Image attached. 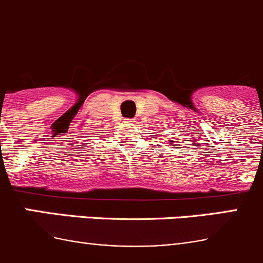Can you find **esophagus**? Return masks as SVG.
Masks as SVG:
<instances>
[{
  "instance_id": "obj_1",
  "label": "esophagus",
  "mask_w": 263,
  "mask_h": 263,
  "mask_svg": "<svg viewBox=\"0 0 263 263\" xmlns=\"http://www.w3.org/2000/svg\"><path fill=\"white\" fill-rule=\"evenodd\" d=\"M134 122H135V119H126V123H128V124H134Z\"/></svg>"
}]
</instances>
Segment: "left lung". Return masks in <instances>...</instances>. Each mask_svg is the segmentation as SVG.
<instances>
[{"instance_id":"obj_1","label":"left lung","mask_w":263,"mask_h":263,"mask_svg":"<svg viewBox=\"0 0 263 263\" xmlns=\"http://www.w3.org/2000/svg\"><path fill=\"white\" fill-rule=\"evenodd\" d=\"M171 142H173V141H172V140H171Z\"/></svg>"}]
</instances>
